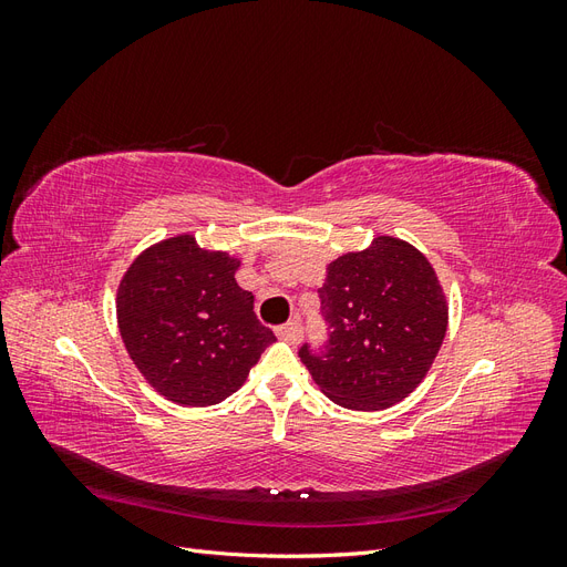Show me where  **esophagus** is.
<instances>
[{"instance_id":"obj_1","label":"esophagus","mask_w":567,"mask_h":567,"mask_svg":"<svg viewBox=\"0 0 567 567\" xmlns=\"http://www.w3.org/2000/svg\"><path fill=\"white\" fill-rule=\"evenodd\" d=\"M277 336L288 342H298L302 338V326H300V321L281 323V326H277Z\"/></svg>"}]
</instances>
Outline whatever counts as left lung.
I'll use <instances>...</instances> for the list:
<instances>
[{
	"mask_svg": "<svg viewBox=\"0 0 567 567\" xmlns=\"http://www.w3.org/2000/svg\"><path fill=\"white\" fill-rule=\"evenodd\" d=\"M317 293L329 338L298 350L315 383L357 411L388 409L414 392L447 333V302L431 262L381 236L333 260Z\"/></svg>",
	"mask_w": 567,
	"mask_h": 567,
	"instance_id": "1",
	"label": "left lung"
}]
</instances>
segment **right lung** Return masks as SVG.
I'll list each match as a JSON object with an SVG mask.
<instances>
[{"label":"right lung","instance_id":"1","mask_svg":"<svg viewBox=\"0 0 567 567\" xmlns=\"http://www.w3.org/2000/svg\"><path fill=\"white\" fill-rule=\"evenodd\" d=\"M238 260L177 236L142 252L117 288V323L146 381L167 400L208 406L244 385L277 336L236 284Z\"/></svg>","mask_w":567,"mask_h":567}]
</instances>
